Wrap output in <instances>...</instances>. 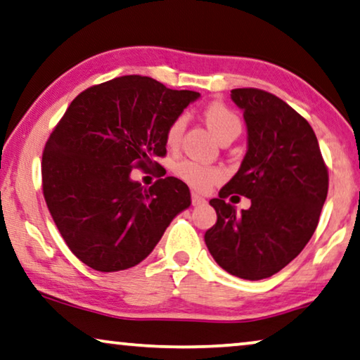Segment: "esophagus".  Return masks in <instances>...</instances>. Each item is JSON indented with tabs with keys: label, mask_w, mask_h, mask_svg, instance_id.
I'll use <instances>...</instances> for the list:
<instances>
[{
	"label": "esophagus",
	"mask_w": 360,
	"mask_h": 360,
	"mask_svg": "<svg viewBox=\"0 0 360 360\" xmlns=\"http://www.w3.org/2000/svg\"><path fill=\"white\" fill-rule=\"evenodd\" d=\"M191 202H192V205H202V203H205V198L200 197L198 194H195V192H192V194H191Z\"/></svg>",
	"instance_id": "obj_1"
}]
</instances>
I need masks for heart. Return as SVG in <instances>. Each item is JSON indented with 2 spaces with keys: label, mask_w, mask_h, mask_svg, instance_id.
<instances>
[{
  "label": "heart",
  "mask_w": 360,
  "mask_h": 360,
  "mask_svg": "<svg viewBox=\"0 0 360 360\" xmlns=\"http://www.w3.org/2000/svg\"><path fill=\"white\" fill-rule=\"evenodd\" d=\"M203 117H205L207 126L210 127V131L219 141L231 136L238 137L240 127H243L239 116L229 106L221 103V101H212L210 105H207L205 110H203ZM184 127L186 117L176 116L171 121L168 129H166V146L171 148L178 147ZM173 171L181 181H184L186 184H189L197 191H207L208 187L223 179L221 169L214 168V166L202 165L195 162V160H181V162L174 165Z\"/></svg>",
  "instance_id": "b5f03b06"
}]
</instances>
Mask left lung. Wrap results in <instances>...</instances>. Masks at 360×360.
<instances>
[{"instance_id": "1", "label": "left lung", "mask_w": 360, "mask_h": 360, "mask_svg": "<svg viewBox=\"0 0 360 360\" xmlns=\"http://www.w3.org/2000/svg\"><path fill=\"white\" fill-rule=\"evenodd\" d=\"M244 111L249 148L234 178L210 205L217 223L205 233L214 262L244 280H264L296 259L309 243L328 194V168L317 136L286 101L260 89H234ZM251 198L240 214L226 202Z\"/></svg>"}]
</instances>
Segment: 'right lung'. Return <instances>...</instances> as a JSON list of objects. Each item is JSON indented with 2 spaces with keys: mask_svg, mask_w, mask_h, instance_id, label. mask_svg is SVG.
Here are the masks:
<instances>
[{
  "mask_svg": "<svg viewBox=\"0 0 360 360\" xmlns=\"http://www.w3.org/2000/svg\"><path fill=\"white\" fill-rule=\"evenodd\" d=\"M198 96L132 74L92 85L68 106L43 150L41 187L58 231L85 265L141 264L191 205L181 179L143 189L131 171L160 166L153 158L166 155V129Z\"/></svg>",
  "mask_w": 360,
  "mask_h": 360,
  "instance_id": "add662e5",
  "label": "right lung"
}]
</instances>
